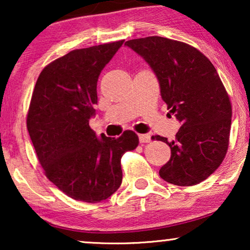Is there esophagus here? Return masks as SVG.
Masks as SVG:
<instances>
[{"mask_svg":"<svg viewBox=\"0 0 250 250\" xmlns=\"http://www.w3.org/2000/svg\"><path fill=\"white\" fill-rule=\"evenodd\" d=\"M139 140L141 143H148L151 140V135L150 134H139Z\"/></svg>","mask_w":250,"mask_h":250,"instance_id":"obj_1","label":"esophagus"}]
</instances>
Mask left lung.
Listing matches in <instances>:
<instances>
[{"mask_svg": "<svg viewBox=\"0 0 250 250\" xmlns=\"http://www.w3.org/2000/svg\"><path fill=\"white\" fill-rule=\"evenodd\" d=\"M125 45L151 67L169 114L182 124L173 141L152 136L170 148L160 177L181 187L203 182L223 162L230 138L231 102L216 69L199 50L179 41L149 36Z\"/></svg>", "mask_w": 250, "mask_h": 250, "instance_id": "left-lung-1", "label": "left lung"}]
</instances>
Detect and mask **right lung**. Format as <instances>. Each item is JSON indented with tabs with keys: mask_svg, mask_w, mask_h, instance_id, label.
<instances>
[{
	"mask_svg": "<svg viewBox=\"0 0 250 250\" xmlns=\"http://www.w3.org/2000/svg\"><path fill=\"white\" fill-rule=\"evenodd\" d=\"M124 40L70 51L41 71L27 114V128L47 179L75 200L100 203L118 190L121 159L139 138L99 139L88 122L98 104L101 70Z\"/></svg>",
	"mask_w": 250,
	"mask_h": 250,
	"instance_id": "add662e5",
	"label": "right lung"
}]
</instances>
